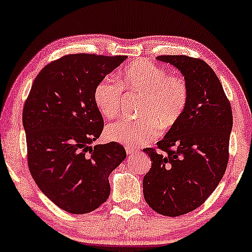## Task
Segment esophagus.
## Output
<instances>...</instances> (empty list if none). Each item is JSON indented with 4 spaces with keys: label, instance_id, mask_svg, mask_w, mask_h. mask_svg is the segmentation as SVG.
Instances as JSON below:
<instances>
[{
    "label": "esophagus",
    "instance_id": "esophagus-1",
    "mask_svg": "<svg viewBox=\"0 0 252 252\" xmlns=\"http://www.w3.org/2000/svg\"><path fill=\"white\" fill-rule=\"evenodd\" d=\"M126 150V154L129 156L137 155L139 153V149H137V148H133V147H127Z\"/></svg>",
    "mask_w": 252,
    "mask_h": 252
}]
</instances>
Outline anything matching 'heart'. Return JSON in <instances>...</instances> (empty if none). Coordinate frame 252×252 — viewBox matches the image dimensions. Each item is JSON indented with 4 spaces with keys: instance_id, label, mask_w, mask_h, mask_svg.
<instances>
[{
    "instance_id": "heart-1",
    "label": "heart",
    "mask_w": 252,
    "mask_h": 252,
    "mask_svg": "<svg viewBox=\"0 0 252 252\" xmlns=\"http://www.w3.org/2000/svg\"><path fill=\"white\" fill-rule=\"evenodd\" d=\"M117 83L109 77L97 83L94 103L106 119L119 114L122 90L141 95L135 120L123 119L105 127V137L126 146L147 145L158 137L162 129H169L181 121L189 103V90L181 76L148 61H138L120 71Z\"/></svg>"
}]
</instances>
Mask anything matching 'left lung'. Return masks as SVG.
Here are the masks:
<instances>
[{
	"instance_id": "8db88e82",
	"label": "left lung",
	"mask_w": 252,
	"mask_h": 252,
	"mask_svg": "<svg viewBox=\"0 0 252 252\" xmlns=\"http://www.w3.org/2000/svg\"><path fill=\"white\" fill-rule=\"evenodd\" d=\"M184 75L189 85L186 113L171 126L157 151L146 148L151 168L143 177V196L166 217L191 212L213 193L225 173L232 130V109L214 70L198 58L158 56Z\"/></svg>"
}]
</instances>
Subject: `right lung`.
Wrapping results in <instances>:
<instances>
[{"label":"right lung","instance_id":"add662e5","mask_svg":"<svg viewBox=\"0 0 252 252\" xmlns=\"http://www.w3.org/2000/svg\"><path fill=\"white\" fill-rule=\"evenodd\" d=\"M126 59L63 56L43 67L26 99L22 123L31 176L66 212L85 214L101 206L110 195V174L126 157L118 142L91 146L104 126L95 86Z\"/></svg>","mask_w":252,"mask_h":252}]
</instances>
